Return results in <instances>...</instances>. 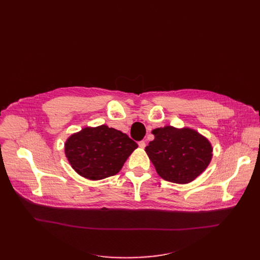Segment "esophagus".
<instances>
[{"mask_svg": "<svg viewBox=\"0 0 260 260\" xmlns=\"http://www.w3.org/2000/svg\"><path fill=\"white\" fill-rule=\"evenodd\" d=\"M138 145H139V147H141V148H144L145 147V141H139L138 142Z\"/></svg>", "mask_w": 260, "mask_h": 260, "instance_id": "1", "label": "esophagus"}]
</instances>
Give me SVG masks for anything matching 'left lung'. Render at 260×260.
<instances>
[{"instance_id": "8db88e82", "label": "left lung", "mask_w": 260, "mask_h": 260, "mask_svg": "<svg viewBox=\"0 0 260 260\" xmlns=\"http://www.w3.org/2000/svg\"><path fill=\"white\" fill-rule=\"evenodd\" d=\"M145 152L162 179L184 184L195 180L212 160L210 141L195 129L170 125L152 131Z\"/></svg>"}]
</instances>
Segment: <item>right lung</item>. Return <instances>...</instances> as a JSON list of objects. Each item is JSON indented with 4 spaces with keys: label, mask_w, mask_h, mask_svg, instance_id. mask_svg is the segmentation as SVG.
<instances>
[{
    "label": "right lung",
    "mask_w": 260,
    "mask_h": 260,
    "mask_svg": "<svg viewBox=\"0 0 260 260\" xmlns=\"http://www.w3.org/2000/svg\"><path fill=\"white\" fill-rule=\"evenodd\" d=\"M137 147L126 134L103 124L73 134L65 142V156L80 176L100 180L119 173Z\"/></svg>",
    "instance_id": "add662e5"
}]
</instances>
